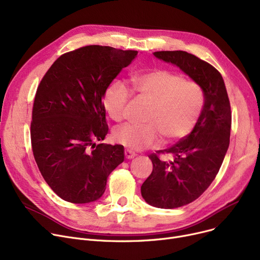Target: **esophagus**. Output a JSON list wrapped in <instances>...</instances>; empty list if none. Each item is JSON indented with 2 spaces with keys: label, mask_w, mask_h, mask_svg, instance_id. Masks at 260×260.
I'll use <instances>...</instances> for the list:
<instances>
[{
  "label": "esophagus",
  "mask_w": 260,
  "mask_h": 260,
  "mask_svg": "<svg viewBox=\"0 0 260 260\" xmlns=\"http://www.w3.org/2000/svg\"><path fill=\"white\" fill-rule=\"evenodd\" d=\"M124 155H125L126 159H133L136 156V154L133 151H131V149H125Z\"/></svg>",
  "instance_id": "1"
}]
</instances>
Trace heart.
I'll use <instances>...</instances> for the list:
<instances>
[{
	"label": "heart",
	"mask_w": 260,
	"mask_h": 260,
	"mask_svg": "<svg viewBox=\"0 0 260 260\" xmlns=\"http://www.w3.org/2000/svg\"><path fill=\"white\" fill-rule=\"evenodd\" d=\"M132 91L149 102L147 124H125L114 131L116 142L131 149H142L157 142L159 133L166 141L184 137L196 125L202 111L203 94L195 82L168 70H153L131 77ZM131 91L121 81L109 85L103 105L109 118L121 121L125 116Z\"/></svg>",
	"instance_id": "heart-1"
}]
</instances>
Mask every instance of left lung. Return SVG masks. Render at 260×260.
<instances>
[{
	"instance_id": "8db88e82",
	"label": "left lung",
	"mask_w": 260,
	"mask_h": 260,
	"mask_svg": "<svg viewBox=\"0 0 260 260\" xmlns=\"http://www.w3.org/2000/svg\"><path fill=\"white\" fill-rule=\"evenodd\" d=\"M155 57L178 66L203 91L204 104L195 127L173 146L148 156L153 172L141 195L153 207L180 208L200 197L219 172L230 144L232 114L223 79L214 66L182 50L156 51ZM159 153L172 157L161 160Z\"/></svg>"
}]
</instances>
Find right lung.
Segmentation results:
<instances>
[{"instance_id":"right-lung-1","label":"right lung","mask_w":260,"mask_h":260,"mask_svg":"<svg viewBox=\"0 0 260 260\" xmlns=\"http://www.w3.org/2000/svg\"><path fill=\"white\" fill-rule=\"evenodd\" d=\"M137 53L80 47L59 57L40 82L30 124L32 153L46 183L65 201L98 200L108 175L124 160L123 145L95 142L108 133L104 92Z\"/></svg>"}]
</instances>
